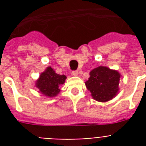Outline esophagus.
Listing matches in <instances>:
<instances>
[{
	"label": "esophagus",
	"instance_id": "1",
	"mask_svg": "<svg viewBox=\"0 0 146 146\" xmlns=\"http://www.w3.org/2000/svg\"><path fill=\"white\" fill-rule=\"evenodd\" d=\"M78 74H79V73H78V71H77V70L73 71V72H72V75L74 76H77Z\"/></svg>",
	"mask_w": 146,
	"mask_h": 146
}]
</instances>
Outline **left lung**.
I'll list each match as a JSON object with an SVG mask.
<instances>
[{"instance_id":"left-lung-1","label":"left lung","mask_w":146,"mask_h":146,"mask_svg":"<svg viewBox=\"0 0 146 146\" xmlns=\"http://www.w3.org/2000/svg\"><path fill=\"white\" fill-rule=\"evenodd\" d=\"M86 86L94 99L105 102L115 97L119 91L120 74L117 70L100 66L89 73Z\"/></svg>"}]
</instances>
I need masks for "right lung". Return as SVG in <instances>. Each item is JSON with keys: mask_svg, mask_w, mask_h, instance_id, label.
Segmentation results:
<instances>
[{"mask_svg": "<svg viewBox=\"0 0 146 146\" xmlns=\"http://www.w3.org/2000/svg\"><path fill=\"white\" fill-rule=\"evenodd\" d=\"M66 76L55 73L50 66L41 73L35 82V86L39 89V92L47 97H54L60 92L59 86L65 82Z\"/></svg>", "mask_w": 146, "mask_h": 146, "instance_id": "add662e5", "label": "right lung"}]
</instances>
